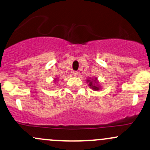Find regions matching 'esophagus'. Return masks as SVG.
I'll list each match as a JSON object with an SVG mask.
<instances>
[{
	"label": "esophagus",
	"instance_id": "34e87169",
	"mask_svg": "<svg viewBox=\"0 0 150 150\" xmlns=\"http://www.w3.org/2000/svg\"><path fill=\"white\" fill-rule=\"evenodd\" d=\"M72 74H73L74 76H77V75H78V71H73V72H72Z\"/></svg>",
	"mask_w": 150,
	"mask_h": 150
}]
</instances>
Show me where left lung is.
I'll return each instance as SVG.
<instances>
[{
	"label": "left lung",
	"instance_id": "1",
	"mask_svg": "<svg viewBox=\"0 0 150 150\" xmlns=\"http://www.w3.org/2000/svg\"><path fill=\"white\" fill-rule=\"evenodd\" d=\"M91 85H92V83H90V86H91ZM93 89H95V90H98V87H96V86H93Z\"/></svg>",
	"mask_w": 150,
	"mask_h": 150
}]
</instances>
